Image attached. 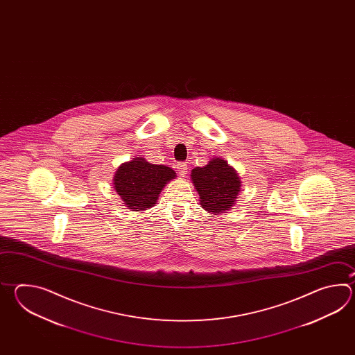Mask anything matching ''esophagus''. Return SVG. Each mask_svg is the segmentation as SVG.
<instances>
[{
	"label": "esophagus",
	"mask_w": 355,
	"mask_h": 355,
	"mask_svg": "<svg viewBox=\"0 0 355 355\" xmlns=\"http://www.w3.org/2000/svg\"><path fill=\"white\" fill-rule=\"evenodd\" d=\"M176 168H178L180 176H185V175L188 174V165H187L185 162H179V164L176 165Z\"/></svg>",
	"instance_id": "esophagus-1"
}]
</instances>
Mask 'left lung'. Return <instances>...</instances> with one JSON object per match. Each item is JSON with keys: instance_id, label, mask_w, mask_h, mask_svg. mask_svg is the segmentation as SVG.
Masks as SVG:
<instances>
[{"instance_id": "left-lung-1", "label": "left lung", "mask_w": 355, "mask_h": 355, "mask_svg": "<svg viewBox=\"0 0 355 355\" xmlns=\"http://www.w3.org/2000/svg\"><path fill=\"white\" fill-rule=\"evenodd\" d=\"M190 178L202 208L211 214L232 209L241 191L237 171L220 157L209 159L205 166L193 168Z\"/></svg>"}]
</instances>
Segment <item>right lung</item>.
<instances>
[{"instance_id": "add662e5", "label": "right lung", "mask_w": 355, "mask_h": 355, "mask_svg": "<svg viewBox=\"0 0 355 355\" xmlns=\"http://www.w3.org/2000/svg\"><path fill=\"white\" fill-rule=\"evenodd\" d=\"M174 179L176 173L171 167L135 157L116 168L113 184L125 207L132 211H144L157 203L162 189Z\"/></svg>"}]
</instances>
